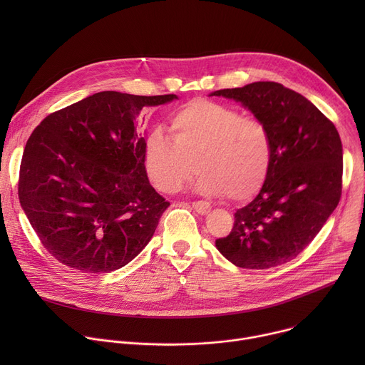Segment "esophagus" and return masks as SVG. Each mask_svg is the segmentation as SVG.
<instances>
[{
  "instance_id": "esophagus-1",
  "label": "esophagus",
  "mask_w": 365,
  "mask_h": 365,
  "mask_svg": "<svg viewBox=\"0 0 365 365\" xmlns=\"http://www.w3.org/2000/svg\"><path fill=\"white\" fill-rule=\"evenodd\" d=\"M192 207L197 214L206 215L207 212L211 211V203L210 202H205V200H197V202L192 203Z\"/></svg>"
}]
</instances>
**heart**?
Wrapping results in <instances>:
<instances>
[{
  "label": "heart",
  "mask_w": 365,
  "mask_h": 365,
  "mask_svg": "<svg viewBox=\"0 0 365 365\" xmlns=\"http://www.w3.org/2000/svg\"><path fill=\"white\" fill-rule=\"evenodd\" d=\"M170 134L172 140L155 130L144 144V170L155 189L180 190L195 169L200 173L196 187L203 193L247 200L263 187L273 160L272 135L263 121L195 99L173 113Z\"/></svg>",
  "instance_id": "heart-1"
}]
</instances>
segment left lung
Masks as SVG:
<instances>
[{"label":"left lung","instance_id":"left-lung-1","mask_svg":"<svg viewBox=\"0 0 365 365\" xmlns=\"http://www.w3.org/2000/svg\"><path fill=\"white\" fill-rule=\"evenodd\" d=\"M210 96L240 102L272 135L273 160L259 193L234 214L218 251L242 269L264 270L297 257L338 206L342 144L335 125L303 95L277 82H252Z\"/></svg>","mask_w":365,"mask_h":365}]
</instances>
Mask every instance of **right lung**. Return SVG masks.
Returning <instances> with one entry per match:
<instances>
[{
    "mask_svg": "<svg viewBox=\"0 0 365 365\" xmlns=\"http://www.w3.org/2000/svg\"><path fill=\"white\" fill-rule=\"evenodd\" d=\"M173 99L178 95L103 91L47 115L31 133L19 197L58 262L85 273H110L148 244L170 203L148 182L137 120L144 107Z\"/></svg>",
    "mask_w": 365,
    "mask_h": 365,
    "instance_id": "obj_1",
    "label": "right lung"
}]
</instances>
